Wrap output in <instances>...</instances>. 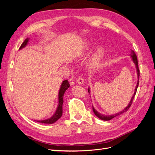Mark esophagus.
<instances>
[{"label": "esophagus", "instance_id": "34e87169", "mask_svg": "<svg viewBox=\"0 0 155 155\" xmlns=\"http://www.w3.org/2000/svg\"><path fill=\"white\" fill-rule=\"evenodd\" d=\"M76 83L79 84V85H83L84 83V79L81 76H79L76 79Z\"/></svg>", "mask_w": 155, "mask_h": 155}]
</instances>
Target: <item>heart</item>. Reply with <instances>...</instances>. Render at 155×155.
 I'll list each match as a JSON object with an SVG mask.
<instances>
[{"label": "heart", "mask_w": 155, "mask_h": 155, "mask_svg": "<svg viewBox=\"0 0 155 155\" xmlns=\"http://www.w3.org/2000/svg\"><path fill=\"white\" fill-rule=\"evenodd\" d=\"M96 44V41L94 40L87 42V46L88 48H92ZM106 52V48L104 46L101 45L95 50L91 57L89 58L87 63V67L90 70H96L100 67L102 60L104 59Z\"/></svg>", "instance_id": "heart-1"}]
</instances>
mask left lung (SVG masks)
<instances>
[{"label":"left lung","mask_w":155,"mask_h":155,"mask_svg":"<svg viewBox=\"0 0 155 155\" xmlns=\"http://www.w3.org/2000/svg\"><path fill=\"white\" fill-rule=\"evenodd\" d=\"M129 55L130 56L131 58V59H132V61H133L135 67H136V68H137V76H138V80H137V86H136L135 87V89H134V92L133 94V96H132V97H131L130 99V101H129L128 105L127 106L125 109L124 110H122L121 111H120V112H118V113L116 114H112V115H105V114H101L99 112L97 111L94 108V107L92 106V110H93V112L94 113V114L97 117V118H99L100 119L102 120H104V121H109V120H112V118H115V117L118 116H120V114L124 113V112H125L126 111H127L128 109H129V107H130L131 104H132L133 103V99L134 97L135 96V94L136 93H137V88H138V84H139V78H140V70L138 68V59H137V55H136V54L134 53V51L133 50H130V54H129ZM88 92H89V94L91 93V90H90V87L88 88Z\"/></svg>","instance_id":"8db88e82"}]
</instances>
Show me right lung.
Listing matches in <instances>:
<instances>
[{"instance_id":"obj_1","label":"right lung","mask_w":155,"mask_h":155,"mask_svg":"<svg viewBox=\"0 0 155 155\" xmlns=\"http://www.w3.org/2000/svg\"><path fill=\"white\" fill-rule=\"evenodd\" d=\"M30 38H26L25 41L23 42L22 44L21 45L19 50L22 49L26 46L29 42ZM70 87V84L68 81V80H64L62 82L61 85L59 88V93H58V107L56 109L53 115H51L50 117L46 119L43 120H34L35 121H37L39 123L42 124H54L56 121H58L61 117L62 116L63 114V96L64 94L67 89Z\"/></svg>"}]
</instances>
